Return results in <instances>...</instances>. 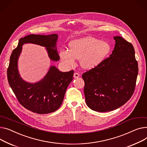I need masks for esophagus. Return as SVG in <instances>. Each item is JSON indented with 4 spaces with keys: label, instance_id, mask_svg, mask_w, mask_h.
<instances>
[{
    "label": "esophagus",
    "instance_id": "obj_1",
    "mask_svg": "<svg viewBox=\"0 0 147 147\" xmlns=\"http://www.w3.org/2000/svg\"><path fill=\"white\" fill-rule=\"evenodd\" d=\"M80 76V74L78 73H74V78H78Z\"/></svg>",
    "mask_w": 147,
    "mask_h": 147
}]
</instances>
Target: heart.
<instances>
[{
  "instance_id": "b5f03b06",
  "label": "heart",
  "mask_w": 147,
  "mask_h": 147,
  "mask_svg": "<svg viewBox=\"0 0 147 147\" xmlns=\"http://www.w3.org/2000/svg\"><path fill=\"white\" fill-rule=\"evenodd\" d=\"M70 50L62 49L60 57L63 62L69 66L76 64V60L80 59L85 68H92L99 64L111 50V46L106 41H100L88 36L73 40L70 43Z\"/></svg>"
}]
</instances>
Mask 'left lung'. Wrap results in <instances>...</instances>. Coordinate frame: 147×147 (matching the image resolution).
<instances>
[{
	"label": "left lung",
	"mask_w": 147,
	"mask_h": 147,
	"mask_svg": "<svg viewBox=\"0 0 147 147\" xmlns=\"http://www.w3.org/2000/svg\"><path fill=\"white\" fill-rule=\"evenodd\" d=\"M112 54L82 74L88 107L105 112L119 108L132 97L138 73L132 44L120 36H114Z\"/></svg>",
	"instance_id": "left-lung-1"
}]
</instances>
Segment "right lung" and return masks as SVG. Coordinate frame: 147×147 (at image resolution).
I'll use <instances>...</instances> for the list:
<instances>
[{
	"label": "right lung",
	"instance_id": "obj_1",
	"mask_svg": "<svg viewBox=\"0 0 147 147\" xmlns=\"http://www.w3.org/2000/svg\"><path fill=\"white\" fill-rule=\"evenodd\" d=\"M58 35H29L21 38L18 47L10 57L7 70L9 84L16 98L26 109L38 114H47L57 111L61 106L67 88L73 80L74 71L61 72L51 66L42 80L36 83L23 80L18 70V60L22 45L32 43L46 47L51 60L60 59L56 48Z\"/></svg>",
	"mask_w": 147,
	"mask_h": 147
}]
</instances>
